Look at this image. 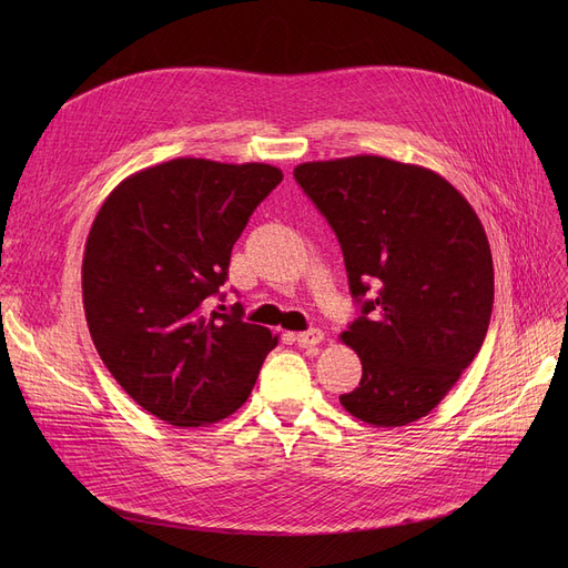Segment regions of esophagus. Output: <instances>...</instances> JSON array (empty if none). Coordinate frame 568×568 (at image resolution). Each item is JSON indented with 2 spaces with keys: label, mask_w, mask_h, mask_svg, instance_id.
Instances as JSON below:
<instances>
[{
  "label": "esophagus",
  "mask_w": 568,
  "mask_h": 568,
  "mask_svg": "<svg viewBox=\"0 0 568 568\" xmlns=\"http://www.w3.org/2000/svg\"><path fill=\"white\" fill-rule=\"evenodd\" d=\"M322 338H324V334L320 329H308V332H302L294 336V341L300 347H315L322 343Z\"/></svg>",
  "instance_id": "34e87169"
}]
</instances>
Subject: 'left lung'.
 Segmentation results:
<instances>
[{"label": "left lung", "mask_w": 568, "mask_h": 568, "mask_svg": "<svg viewBox=\"0 0 568 568\" xmlns=\"http://www.w3.org/2000/svg\"><path fill=\"white\" fill-rule=\"evenodd\" d=\"M294 179L334 227L362 304L341 334L364 368L343 407L377 428L422 419L490 324L495 274L479 216L437 172L384 156L302 163ZM368 288L373 301L363 300Z\"/></svg>", "instance_id": "left-lung-1"}]
</instances>
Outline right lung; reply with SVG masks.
I'll return each instance as SVG.
<instances>
[{"instance_id": "obj_1", "label": "right lung", "mask_w": 568, "mask_h": 568, "mask_svg": "<svg viewBox=\"0 0 568 568\" xmlns=\"http://www.w3.org/2000/svg\"><path fill=\"white\" fill-rule=\"evenodd\" d=\"M283 182L266 163L172 159L101 204L82 257V302L99 356L122 389L176 428L216 424L251 396L266 326L212 311L232 246Z\"/></svg>"}]
</instances>
